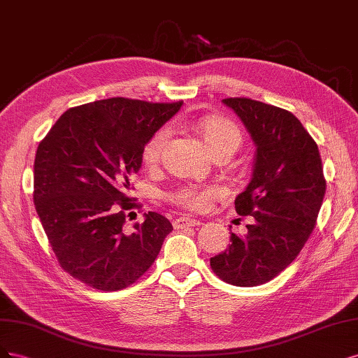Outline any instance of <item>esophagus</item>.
<instances>
[{"label": "esophagus", "mask_w": 358, "mask_h": 358, "mask_svg": "<svg viewBox=\"0 0 358 358\" xmlns=\"http://www.w3.org/2000/svg\"><path fill=\"white\" fill-rule=\"evenodd\" d=\"M201 224L202 223L199 220H194V218H190V217H178L177 220L174 222L176 229H189V227L201 226Z\"/></svg>", "instance_id": "obj_1"}]
</instances>
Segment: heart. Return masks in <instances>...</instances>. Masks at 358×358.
<instances>
[{"instance_id":"obj_1","label":"heart","mask_w":358,"mask_h":358,"mask_svg":"<svg viewBox=\"0 0 358 358\" xmlns=\"http://www.w3.org/2000/svg\"><path fill=\"white\" fill-rule=\"evenodd\" d=\"M196 126L208 147L211 155L230 152L235 153L242 143V134L238 124L222 116H206L196 120ZM169 138V131L162 128L156 131L148 138L143 147L141 157L145 166H156L162 157L164 147ZM217 196L214 187H202L194 184H184V186L172 189L165 194L166 201L174 203L180 208L193 213H202L210 208L213 199Z\"/></svg>"}]
</instances>
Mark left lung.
<instances>
[{
    "instance_id": "obj_1",
    "label": "left lung",
    "mask_w": 358,
    "mask_h": 358,
    "mask_svg": "<svg viewBox=\"0 0 358 358\" xmlns=\"http://www.w3.org/2000/svg\"><path fill=\"white\" fill-rule=\"evenodd\" d=\"M257 145L252 178L235 199L251 215L248 234H230L229 248L211 257L218 278L238 287L273 280L302 251L317 224L326 193L314 138L293 113L250 98H226Z\"/></svg>"
}]
</instances>
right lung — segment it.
<instances>
[{"label": "right lung", "mask_w": 358, "mask_h": 358, "mask_svg": "<svg viewBox=\"0 0 358 358\" xmlns=\"http://www.w3.org/2000/svg\"><path fill=\"white\" fill-rule=\"evenodd\" d=\"M182 101L110 98L66 110L38 144L34 203L61 268L102 292L136 282L155 263L172 224L153 211L132 230L141 208L129 196L147 140Z\"/></svg>", "instance_id": "1"}]
</instances>
